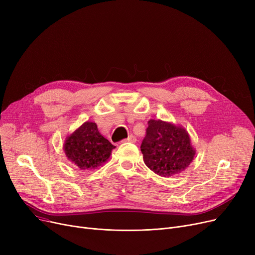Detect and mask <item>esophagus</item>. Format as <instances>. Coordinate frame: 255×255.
Returning <instances> with one entry per match:
<instances>
[{"instance_id": "1", "label": "esophagus", "mask_w": 255, "mask_h": 255, "mask_svg": "<svg viewBox=\"0 0 255 255\" xmlns=\"http://www.w3.org/2000/svg\"><path fill=\"white\" fill-rule=\"evenodd\" d=\"M123 142H136V137L134 135L131 134L126 139H124Z\"/></svg>"}]
</instances>
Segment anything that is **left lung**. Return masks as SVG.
I'll return each instance as SVG.
<instances>
[{"label":"left lung","instance_id":"obj_1","mask_svg":"<svg viewBox=\"0 0 255 255\" xmlns=\"http://www.w3.org/2000/svg\"><path fill=\"white\" fill-rule=\"evenodd\" d=\"M140 151L145 165L158 176L168 178L190 165L196 151L183 126L151 119Z\"/></svg>","mask_w":255,"mask_h":255}]
</instances>
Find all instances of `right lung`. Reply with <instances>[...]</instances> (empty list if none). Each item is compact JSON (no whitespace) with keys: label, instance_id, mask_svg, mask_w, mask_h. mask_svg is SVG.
Segmentation results:
<instances>
[{"label":"right lung","instance_id":"obj_1","mask_svg":"<svg viewBox=\"0 0 255 255\" xmlns=\"http://www.w3.org/2000/svg\"><path fill=\"white\" fill-rule=\"evenodd\" d=\"M115 148L102 136L96 123L89 121L67 135L63 145L66 157L82 170L95 169L105 163Z\"/></svg>","mask_w":255,"mask_h":255}]
</instances>
